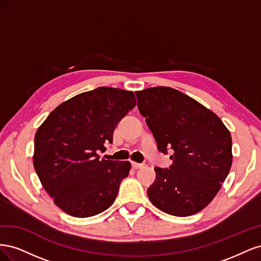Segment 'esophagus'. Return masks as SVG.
Returning a JSON list of instances; mask_svg holds the SVG:
<instances>
[{
    "label": "esophagus",
    "instance_id": "34e87169",
    "mask_svg": "<svg viewBox=\"0 0 261 261\" xmlns=\"http://www.w3.org/2000/svg\"><path fill=\"white\" fill-rule=\"evenodd\" d=\"M132 167L135 169V170H138V169H141L144 167V164L141 163H137V162H132Z\"/></svg>",
    "mask_w": 261,
    "mask_h": 261
}]
</instances>
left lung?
Here are the masks:
<instances>
[{"label":"left lung","mask_w":261,"mask_h":261,"mask_svg":"<svg viewBox=\"0 0 261 261\" xmlns=\"http://www.w3.org/2000/svg\"><path fill=\"white\" fill-rule=\"evenodd\" d=\"M135 94L158 150L173 151L169 169L154 168L149 199L171 216L195 215L215 198L230 172L231 134L217 114L176 89L153 87Z\"/></svg>","instance_id":"obj_1"}]
</instances>
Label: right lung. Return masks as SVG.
Instances as JSON below:
<instances>
[{
  "instance_id": "add662e5",
  "label": "right lung",
  "mask_w": 261,
  "mask_h": 261,
  "mask_svg": "<svg viewBox=\"0 0 261 261\" xmlns=\"http://www.w3.org/2000/svg\"><path fill=\"white\" fill-rule=\"evenodd\" d=\"M136 106L134 92L99 87L63 102L35 136L34 167L45 192L67 215L88 218L114 202L128 161L100 160L113 132Z\"/></svg>"
}]
</instances>
